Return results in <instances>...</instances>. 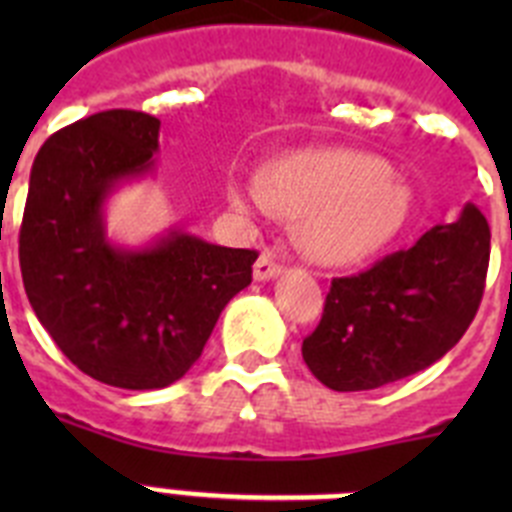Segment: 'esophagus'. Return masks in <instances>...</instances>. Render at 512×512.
Segmentation results:
<instances>
[{
  "instance_id": "1",
  "label": "esophagus",
  "mask_w": 512,
  "mask_h": 512,
  "mask_svg": "<svg viewBox=\"0 0 512 512\" xmlns=\"http://www.w3.org/2000/svg\"><path fill=\"white\" fill-rule=\"evenodd\" d=\"M279 274H282V266L274 261L271 253H261L259 259H256V264H253V279H256V282H269V279L279 277Z\"/></svg>"
}]
</instances>
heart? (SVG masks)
Here are the masks:
<instances>
[{
  "mask_svg": "<svg viewBox=\"0 0 512 512\" xmlns=\"http://www.w3.org/2000/svg\"><path fill=\"white\" fill-rule=\"evenodd\" d=\"M235 210L300 220L302 251L323 266L369 259L400 233L413 212V189L374 153L310 148L274 158L264 179L228 184Z\"/></svg>",
  "mask_w": 512,
  "mask_h": 512,
  "instance_id": "heart-1",
  "label": "heart"
}]
</instances>
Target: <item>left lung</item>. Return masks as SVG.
I'll return each mask as SVG.
<instances>
[{
	"instance_id": "obj_1",
	"label": "left lung",
	"mask_w": 512,
	"mask_h": 512,
	"mask_svg": "<svg viewBox=\"0 0 512 512\" xmlns=\"http://www.w3.org/2000/svg\"><path fill=\"white\" fill-rule=\"evenodd\" d=\"M490 264V225L469 202L356 277L333 279L302 359L336 392L377 390L436 364L477 315Z\"/></svg>"
}]
</instances>
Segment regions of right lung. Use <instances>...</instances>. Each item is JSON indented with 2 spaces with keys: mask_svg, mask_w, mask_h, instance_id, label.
<instances>
[{
  "mask_svg": "<svg viewBox=\"0 0 512 512\" xmlns=\"http://www.w3.org/2000/svg\"><path fill=\"white\" fill-rule=\"evenodd\" d=\"M161 120L107 110L45 140L20 230L27 300L84 374L120 390H161L192 369L259 253L169 228L143 246L112 243L104 205L156 171Z\"/></svg>",
  "mask_w": 512,
  "mask_h": 512,
  "instance_id": "add662e5",
  "label": "right lung"
}]
</instances>
